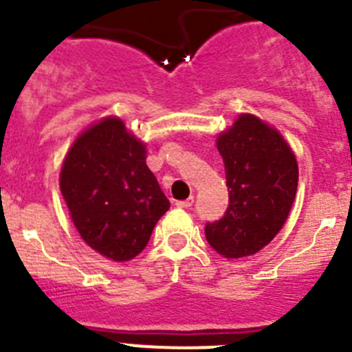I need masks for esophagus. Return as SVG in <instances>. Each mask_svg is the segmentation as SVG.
<instances>
[{
	"instance_id": "esophagus-1",
	"label": "esophagus",
	"mask_w": 352,
	"mask_h": 352,
	"mask_svg": "<svg viewBox=\"0 0 352 352\" xmlns=\"http://www.w3.org/2000/svg\"><path fill=\"white\" fill-rule=\"evenodd\" d=\"M192 204H194V197H188V199H185V201H178V203H176V206H178V208H185V210H188V208H190Z\"/></svg>"
}]
</instances>
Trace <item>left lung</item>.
Listing matches in <instances>:
<instances>
[{
    "mask_svg": "<svg viewBox=\"0 0 352 352\" xmlns=\"http://www.w3.org/2000/svg\"><path fill=\"white\" fill-rule=\"evenodd\" d=\"M226 167L229 204L204 226L208 243L227 259L259 252L278 234L298 188V164L280 133L241 114L217 141Z\"/></svg>",
    "mask_w": 352,
    "mask_h": 352,
    "instance_id": "1",
    "label": "left lung"
}]
</instances>
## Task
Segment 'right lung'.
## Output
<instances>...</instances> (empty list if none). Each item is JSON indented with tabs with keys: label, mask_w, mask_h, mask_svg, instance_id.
<instances>
[{
	"label": "right lung",
	"mask_w": 352,
	"mask_h": 352,
	"mask_svg": "<svg viewBox=\"0 0 352 352\" xmlns=\"http://www.w3.org/2000/svg\"><path fill=\"white\" fill-rule=\"evenodd\" d=\"M60 188L80 238L118 263L144 250L170 206L146 166L144 144L118 118H105L74 142Z\"/></svg>",
	"instance_id": "1"
}]
</instances>
